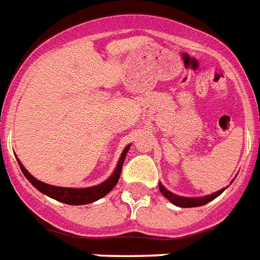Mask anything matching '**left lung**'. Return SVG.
I'll list each match as a JSON object with an SVG mask.
<instances>
[{
  "mask_svg": "<svg viewBox=\"0 0 260 260\" xmlns=\"http://www.w3.org/2000/svg\"><path fill=\"white\" fill-rule=\"evenodd\" d=\"M233 182V181H232ZM224 189L219 190V191L212 192L211 195H206V197H195V198H189V197H181V195H176L174 192L169 191V190L165 187V186L161 185V182L158 183V190L161 191V194L164 195L165 198L168 201L171 202L172 204L177 206V207H181V208H190V207H199V206H204V204H207L208 202L213 201L215 198H217L220 194L224 192Z\"/></svg>",
  "mask_w": 260,
  "mask_h": 260,
  "instance_id": "left-lung-1",
  "label": "left lung"
}]
</instances>
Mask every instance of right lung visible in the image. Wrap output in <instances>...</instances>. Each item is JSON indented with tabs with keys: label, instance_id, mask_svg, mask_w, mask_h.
<instances>
[{
	"label": "right lung",
	"instance_id": "right-lung-1",
	"mask_svg": "<svg viewBox=\"0 0 260 260\" xmlns=\"http://www.w3.org/2000/svg\"><path fill=\"white\" fill-rule=\"evenodd\" d=\"M130 146L132 144H127L125 147V150L122 151V153L119 156L117 167L114 168V172L110 174L109 178H107L104 182L99 183V185L91 186V187H83V189H77V187H59V186H53L48 185L45 182H41V181H39L38 178L32 176L31 173H28V171L23 167L19 158H17V160L23 174L26 176L27 180L35 186L39 191L43 192L47 197H49V198L62 202V203L70 204V206H82V204L92 203V202L102 199L103 197H105L117 185V182L119 180V176H121V171H122L123 161H125L126 155H127L128 150H130Z\"/></svg>",
	"mask_w": 260,
	"mask_h": 260
}]
</instances>
